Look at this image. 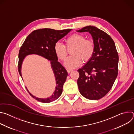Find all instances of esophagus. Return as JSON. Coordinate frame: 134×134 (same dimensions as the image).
<instances>
[{"label":"esophagus","mask_w":134,"mask_h":134,"mask_svg":"<svg viewBox=\"0 0 134 134\" xmlns=\"http://www.w3.org/2000/svg\"><path fill=\"white\" fill-rule=\"evenodd\" d=\"M67 70L68 73H70V72H71L72 71V70H70V69H67Z\"/></svg>","instance_id":"esophagus-1"}]
</instances>
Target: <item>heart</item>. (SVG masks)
Returning <instances> with one entry per match:
<instances>
[{"mask_svg": "<svg viewBox=\"0 0 134 134\" xmlns=\"http://www.w3.org/2000/svg\"><path fill=\"white\" fill-rule=\"evenodd\" d=\"M66 46L62 42H57L54 45V53L59 60L64 61L67 55V48L73 47L70 51V55L64 63L65 66L69 69L78 67L82 63L87 62L92 57L94 52V44L90 40L80 34H74L65 40Z\"/></svg>", "mask_w": 134, "mask_h": 134, "instance_id": "obj_1", "label": "heart"}]
</instances>
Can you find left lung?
<instances>
[{"label": "left lung", "instance_id": "8db88e82", "mask_svg": "<svg viewBox=\"0 0 134 134\" xmlns=\"http://www.w3.org/2000/svg\"><path fill=\"white\" fill-rule=\"evenodd\" d=\"M77 32H89L94 44L91 58L77 70L79 89L85 98L97 100L110 91L117 77L118 54L111 36L97 27L87 26Z\"/></svg>", "mask_w": 134, "mask_h": 134}]
</instances>
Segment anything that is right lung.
Returning <instances> with one entry per match:
<instances>
[{"mask_svg":"<svg viewBox=\"0 0 134 134\" xmlns=\"http://www.w3.org/2000/svg\"><path fill=\"white\" fill-rule=\"evenodd\" d=\"M71 30V29L55 30L47 28L35 30L27 36L20 48L18 54V69L21 77L22 65L26 55L37 54L50 62L56 83L55 91L51 96L46 99L35 97L26 87L31 97L38 101L43 103L52 102L58 99L62 93L63 85L66 80L68 72L62 65L58 62V58L54 51V45Z\"/></svg>","mask_w":134,"mask_h":134,"instance_id":"obj_1","label":"right lung"}]
</instances>
